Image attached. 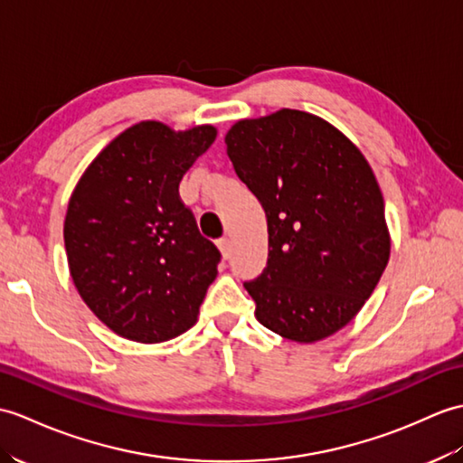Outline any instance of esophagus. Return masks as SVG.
<instances>
[{
  "label": "esophagus",
  "instance_id": "esophagus-1",
  "mask_svg": "<svg viewBox=\"0 0 463 463\" xmlns=\"http://www.w3.org/2000/svg\"><path fill=\"white\" fill-rule=\"evenodd\" d=\"M217 246H219V250H221L224 260H227V258H231V241L229 239H219Z\"/></svg>",
  "mask_w": 463,
  "mask_h": 463
}]
</instances>
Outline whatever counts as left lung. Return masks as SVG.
<instances>
[{
  "label": "left lung",
  "mask_w": 463,
  "mask_h": 463,
  "mask_svg": "<svg viewBox=\"0 0 463 463\" xmlns=\"http://www.w3.org/2000/svg\"><path fill=\"white\" fill-rule=\"evenodd\" d=\"M224 144L268 222L266 268L244 282L256 319L298 343L333 335L359 314L389 262L371 165L337 128L302 110L239 120Z\"/></svg>",
  "instance_id": "obj_1"
}]
</instances>
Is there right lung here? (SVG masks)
<instances>
[{"instance_id": "obj_1", "label": "right lung", "mask_w": 463, "mask_h": 463, "mask_svg": "<svg viewBox=\"0 0 463 463\" xmlns=\"http://www.w3.org/2000/svg\"><path fill=\"white\" fill-rule=\"evenodd\" d=\"M217 128L175 132L139 122L84 171L64 217L69 270L106 327L137 343L174 339L195 326L221 252L183 205L179 183Z\"/></svg>"}]
</instances>
